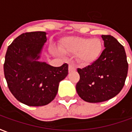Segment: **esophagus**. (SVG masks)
Listing matches in <instances>:
<instances>
[{
    "label": "esophagus",
    "mask_w": 132,
    "mask_h": 132,
    "mask_svg": "<svg viewBox=\"0 0 132 132\" xmlns=\"http://www.w3.org/2000/svg\"><path fill=\"white\" fill-rule=\"evenodd\" d=\"M76 70V67L75 66L74 63H70L69 66V71L71 72V71H73Z\"/></svg>",
    "instance_id": "1"
}]
</instances>
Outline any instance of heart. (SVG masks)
Here are the masks:
<instances>
[{
  "instance_id": "obj_1",
  "label": "heart",
  "mask_w": 132,
  "mask_h": 132,
  "mask_svg": "<svg viewBox=\"0 0 132 132\" xmlns=\"http://www.w3.org/2000/svg\"><path fill=\"white\" fill-rule=\"evenodd\" d=\"M63 50L69 53H78L79 61L84 64H89L98 57L102 50V43L98 38L73 37L65 41Z\"/></svg>"
}]
</instances>
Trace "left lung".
<instances>
[{"instance_id":"1","label":"left lung","mask_w":132,"mask_h":132,"mask_svg":"<svg viewBox=\"0 0 132 132\" xmlns=\"http://www.w3.org/2000/svg\"><path fill=\"white\" fill-rule=\"evenodd\" d=\"M105 49L96 61L78 69L77 93L89 103H99L116 96L123 88L128 72L124 47L111 35H102Z\"/></svg>"}]
</instances>
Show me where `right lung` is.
Wrapping results in <instances>:
<instances>
[{
	"label": "right lung",
	"mask_w": 132,
	"mask_h": 132,
	"mask_svg": "<svg viewBox=\"0 0 132 132\" xmlns=\"http://www.w3.org/2000/svg\"><path fill=\"white\" fill-rule=\"evenodd\" d=\"M44 31L27 32L14 39L7 47L4 75L13 96L29 106H45L54 99L59 82L69 73V65L54 67L36 61L44 43Z\"/></svg>",
	"instance_id": "add662e5"
}]
</instances>
